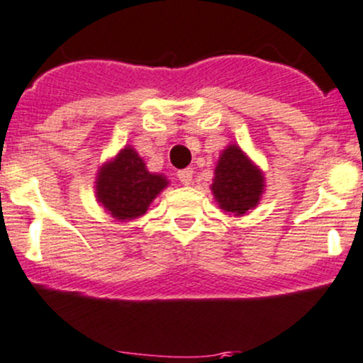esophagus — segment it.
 <instances>
[{
	"mask_svg": "<svg viewBox=\"0 0 363 363\" xmlns=\"http://www.w3.org/2000/svg\"><path fill=\"white\" fill-rule=\"evenodd\" d=\"M177 179L184 186H189V184H191V181H193V170H191V168H184V170H179L177 172Z\"/></svg>",
	"mask_w": 363,
	"mask_h": 363,
	"instance_id": "esophagus-1",
	"label": "esophagus"
}]
</instances>
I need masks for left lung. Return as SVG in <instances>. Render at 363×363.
<instances>
[{"mask_svg":"<svg viewBox=\"0 0 363 363\" xmlns=\"http://www.w3.org/2000/svg\"><path fill=\"white\" fill-rule=\"evenodd\" d=\"M211 191L225 214H250L265 193V175L237 144L226 145L214 168Z\"/></svg>","mask_w":363,"mask_h":363,"instance_id":"8db88e82","label":"left lung"}]
</instances>
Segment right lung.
I'll list each match as a JSON object with an SVG mask.
<instances>
[{
	"label": "right lung",
	"instance_id": "add662e5",
	"mask_svg": "<svg viewBox=\"0 0 363 363\" xmlns=\"http://www.w3.org/2000/svg\"><path fill=\"white\" fill-rule=\"evenodd\" d=\"M168 184L167 175L149 172L135 147L126 145L98 168L94 196L116 221H131L144 216Z\"/></svg>",
	"mask_w": 363,
	"mask_h": 363
}]
</instances>
